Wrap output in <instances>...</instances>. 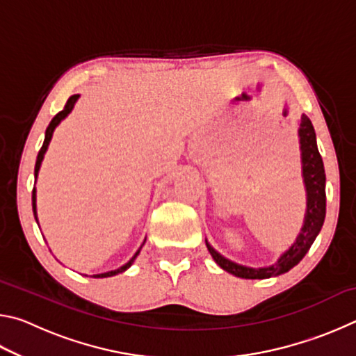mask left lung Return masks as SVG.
<instances>
[{
  "instance_id": "obj_1",
  "label": "left lung",
  "mask_w": 356,
  "mask_h": 356,
  "mask_svg": "<svg viewBox=\"0 0 356 356\" xmlns=\"http://www.w3.org/2000/svg\"><path fill=\"white\" fill-rule=\"evenodd\" d=\"M300 147H301V163H303V177L306 193H308V209H306L305 225L301 227L300 236L295 240V243L289 248L284 254L280 257V261L275 265L264 268H251L243 267L236 262L227 261L226 257L218 254L212 246L207 243L210 254L215 259V262L220 265L222 270L238 276V278L246 280H265L286 273L295 267L301 259L305 257L306 252L314 243L317 234L321 232L325 210H327V196H325V170L322 156L318 154L317 143H316V131L312 127L308 116H301L300 120Z\"/></svg>"
}]
</instances>
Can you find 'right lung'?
Instances as JSON below:
<instances>
[{
  "instance_id": "obj_1",
  "label": "right lung",
  "mask_w": 356,
  "mask_h": 356,
  "mask_svg": "<svg viewBox=\"0 0 356 356\" xmlns=\"http://www.w3.org/2000/svg\"><path fill=\"white\" fill-rule=\"evenodd\" d=\"M78 97H80V95L78 94H75V95H72V97H69V100H67V104L64 105V110L63 111H59L55 118L51 119V122H50V125H48L47 127V131H45V140H44V144H42V147H40V150H39V154H38V160H35V168H34V176L38 177V174H39V168H40V163H42V160H44V154L47 152V147H48V144H50V140H51V136H53V130L56 129V125L61 122V120L67 116V114L72 111V108H74V105H75V102L78 100ZM33 212H34V218L38 220V215H35V190H33ZM140 254V250L136 251V254L130 259V261L125 264V265H122V267L120 268H118V270H113V272H106V273H100V275H94L95 278H108V276H114V275H118V273H122V272H125V270H127L131 264H134V261L136 259V256Z\"/></svg>"
}]
</instances>
